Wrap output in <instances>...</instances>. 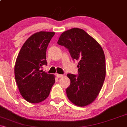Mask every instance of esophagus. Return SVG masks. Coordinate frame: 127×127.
<instances>
[{"label":"esophagus","instance_id":"obj_1","mask_svg":"<svg viewBox=\"0 0 127 127\" xmlns=\"http://www.w3.org/2000/svg\"><path fill=\"white\" fill-rule=\"evenodd\" d=\"M56 76L57 78H62V77L63 76V75H60V74H57V73L56 74Z\"/></svg>","mask_w":127,"mask_h":127}]
</instances>
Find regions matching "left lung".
Returning <instances> with one entry per match:
<instances>
[{"label":"left lung","mask_w":127,"mask_h":127,"mask_svg":"<svg viewBox=\"0 0 127 127\" xmlns=\"http://www.w3.org/2000/svg\"><path fill=\"white\" fill-rule=\"evenodd\" d=\"M57 43L68 49L71 57L78 63V75L68 73L70 85L66 94L75 105L84 107L98 96L106 77L104 51L95 39L81 29L73 28L60 36Z\"/></svg>","instance_id":"obj_1"}]
</instances>
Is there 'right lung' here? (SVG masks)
Here are the masks:
<instances>
[{
  "label": "right lung",
  "mask_w": 127,
  "mask_h": 127,
  "mask_svg": "<svg viewBox=\"0 0 127 127\" xmlns=\"http://www.w3.org/2000/svg\"><path fill=\"white\" fill-rule=\"evenodd\" d=\"M55 32H39L29 37L20 49L14 73L20 94L26 101L38 103L48 97L55 82V76L42 72L47 65L46 52Z\"/></svg>",
  "instance_id": "1"
}]
</instances>
